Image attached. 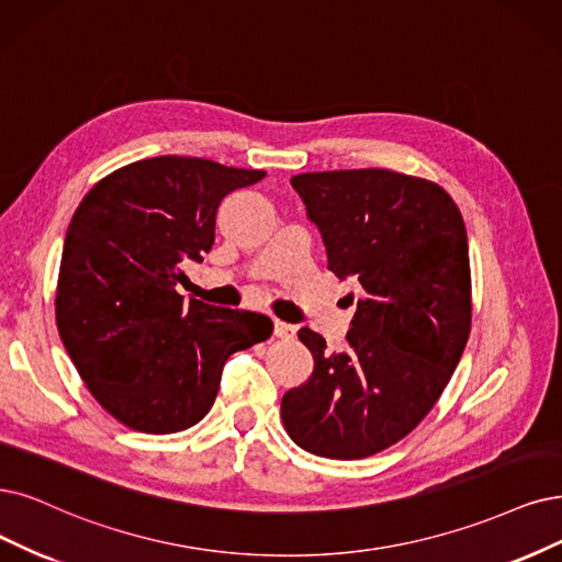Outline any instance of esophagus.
<instances>
[{
	"label": "esophagus",
	"mask_w": 562,
	"mask_h": 562,
	"mask_svg": "<svg viewBox=\"0 0 562 562\" xmlns=\"http://www.w3.org/2000/svg\"><path fill=\"white\" fill-rule=\"evenodd\" d=\"M276 336H278V338H284V340L294 338V336H296V326H294V324H286V322L276 319Z\"/></svg>",
	"instance_id": "esophagus-1"
}]
</instances>
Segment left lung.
<instances>
[{
  "instance_id": "8db88e82",
  "label": "left lung",
  "mask_w": 562,
  "mask_h": 562,
  "mask_svg": "<svg viewBox=\"0 0 562 562\" xmlns=\"http://www.w3.org/2000/svg\"><path fill=\"white\" fill-rule=\"evenodd\" d=\"M292 187L319 228L328 270L355 278L363 294L347 351H326L319 334L299 330L315 370L282 396V422L310 453L366 459L426 417L463 357L465 224L440 184L386 169L301 173Z\"/></svg>"
}]
</instances>
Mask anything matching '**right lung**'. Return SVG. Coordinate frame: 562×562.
Instances as JSON below:
<instances>
[{
    "label": "right lung",
    "mask_w": 562,
    "mask_h": 562,
    "mask_svg": "<svg viewBox=\"0 0 562 562\" xmlns=\"http://www.w3.org/2000/svg\"><path fill=\"white\" fill-rule=\"evenodd\" d=\"M266 171L150 157L99 180L67 228L55 296L59 338L97 403L140 432L194 426L234 351L273 334L266 315L176 292L215 243L222 199Z\"/></svg>",
    "instance_id": "obj_1"
}]
</instances>
